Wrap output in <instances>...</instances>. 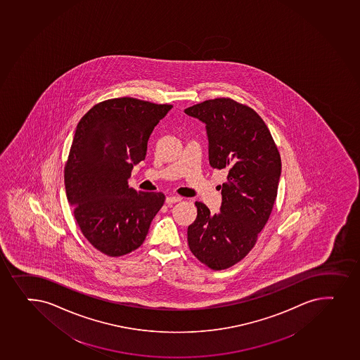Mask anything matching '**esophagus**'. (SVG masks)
Listing matches in <instances>:
<instances>
[{"label":"esophagus","instance_id":"34e87169","mask_svg":"<svg viewBox=\"0 0 360 360\" xmlns=\"http://www.w3.org/2000/svg\"><path fill=\"white\" fill-rule=\"evenodd\" d=\"M182 201V198L181 196H177V195H172V196H167L165 202L167 203H176V202Z\"/></svg>","mask_w":360,"mask_h":360}]
</instances>
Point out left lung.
<instances>
[{
	"mask_svg": "<svg viewBox=\"0 0 360 360\" xmlns=\"http://www.w3.org/2000/svg\"><path fill=\"white\" fill-rule=\"evenodd\" d=\"M184 112L205 122L209 164L227 170L220 213L195 202L198 217L188 227L190 251L219 271L239 263L255 248L275 205L282 162L263 119L229 97L207 100Z\"/></svg>",
	"mask_w": 360,
	"mask_h": 360,
	"instance_id": "8db88e82",
	"label": "left lung"
}]
</instances>
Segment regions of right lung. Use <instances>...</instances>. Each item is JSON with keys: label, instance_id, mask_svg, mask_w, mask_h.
<instances>
[{"label": "right lung", "instance_id": "right-lung-1", "mask_svg": "<svg viewBox=\"0 0 360 360\" xmlns=\"http://www.w3.org/2000/svg\"><path fill=\"white\" fill-rule=\"evenodd\" d=\"M171 108L119 97L94 105L78 122L64 167L66 198L83 236L109 257L140 248L164 205V193L136 191L127 179Z\"/></svg>", "mask_w": 360, "mask_h": 360}]
</instances>
